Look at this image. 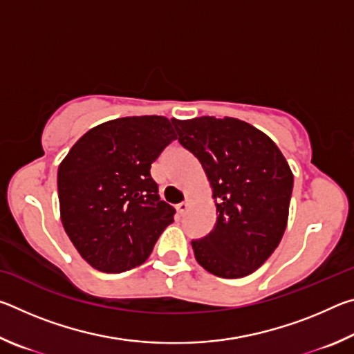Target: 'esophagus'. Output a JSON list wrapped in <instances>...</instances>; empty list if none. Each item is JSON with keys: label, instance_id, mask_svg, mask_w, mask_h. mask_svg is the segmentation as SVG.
Masks as SVG:
<instances>
[{"label": "esophagus", "instance_id": "1", "mask_svg": "<svg viewBox=\"0 0 354 354\" xmlns=\"http://www.w3.org/2000/svg\"><path fill=\"white\" fill-rule=\"evenodd\" d=\"M190 205H192V201L190 200H187V201H183V203H179V205L176 206V209H178V212L181 214V215H184L185 212L189 211L190 209Z\"/></svg>", "mask_w": 354, "mask_h": 354}]
</instances>
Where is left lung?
<instances>
[{
    "label": "left lung",
    "instance_id": "obj_1",
    "mask_svg": "<svg viewBox=\"0 0 354 354\" xmlns=\"http://www.w3.org/2000/svg\"><path fill=\"white\" fill-rule=\"evenodd\" d=\"M198 158L217 207L214 230L192 241L196 262L218 278L257 270L283 239L293 173L270 137L239 118L171 120Z\"/></svg>",
    "mask_w": 354,
    "mask_h": 354
}]
</instances>
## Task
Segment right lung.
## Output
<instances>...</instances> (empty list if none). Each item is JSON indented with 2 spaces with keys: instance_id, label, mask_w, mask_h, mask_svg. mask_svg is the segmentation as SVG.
<instances>
[{
  "instance_id": "1",
  "label": "right lung",
  "mask_w": 354,
  "mask_h": 354,
  "mask_svg": "<svg viewBox=\"0 0 354 354\" xmlns=\"http://www.w3.org/2000/svg\"><path fill=\"white\" fill-rule=\"evenodd\" d=\"M176 139L162 115L109 120L87 131L57 170L64 230L88 266L120 273L148 259L175 209L159 200L151 164Z\"/></svg>"
}]
</instances>
